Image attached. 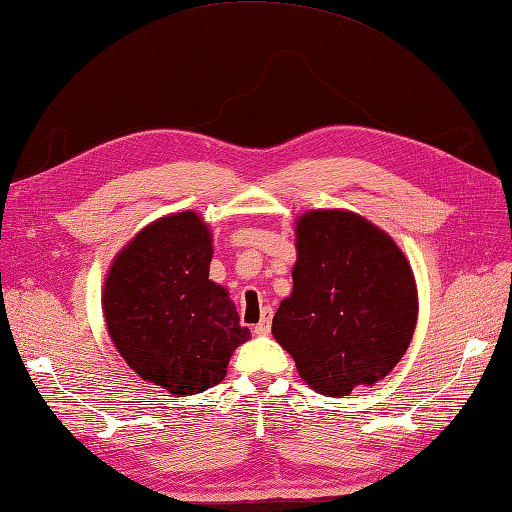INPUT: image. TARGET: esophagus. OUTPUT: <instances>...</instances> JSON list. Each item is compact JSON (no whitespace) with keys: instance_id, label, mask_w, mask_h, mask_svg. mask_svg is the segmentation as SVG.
I'll use <instances>...</instances> for the list:
<instances>
[{"instance_id":"obj_1","label":"esophagus","mask_w":512,"mask_h":512,"mask_svg":"<svg viewBox=\"0 0 512 512\" xmlns=\"http://www.w3.org/2000/svg\"><path fill=\"white\" fill-rule=\"evenodd\" d=\"M271 328V309H265L263 311V320H260L256 326H254V333L256 335H267Z\"/></svg>"}]
</instances>
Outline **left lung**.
Masks as SVG:
<instances>
[{
  "instance_id": "1",
  "label": "left lung",
  "mask_w": 512,
  "mask_h": 512,
  "mask_svg": "<svg viewBox=\"0 0 512 512\" xmlns=\"http://www.w3.org/2000/svg\"><path fill=\"white\" fill-rule=\"evenodd\" d=\"M293 291L271 333L309 388L348 396L388 377L412 342L418 295L392 238L355 212L311 210L295 225Z\"/></svg>"
}]
</instances>
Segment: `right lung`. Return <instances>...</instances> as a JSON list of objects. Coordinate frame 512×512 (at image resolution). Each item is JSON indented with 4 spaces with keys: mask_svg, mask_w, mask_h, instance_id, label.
Returning <instances> with one entry per match:
<instances>
[{
    "mask_svg": "<svg viewBox=\"0 0 512 512\" xmlns=\"http://www.w3.org/2000/svg\"><path fill=\"white\" fill-rule=\"evenodd\" d=\"M212 234L195 212L146 225L113 258L102 291L107 331L129 368L177 396L225 379L249 339L227 291L212 282Z\"/></svg>",
    "mask_w": 512,
    "mask_h": 512,
    "instance_id": "add662e5",
    "label": "right lung"
}]
</instances>
